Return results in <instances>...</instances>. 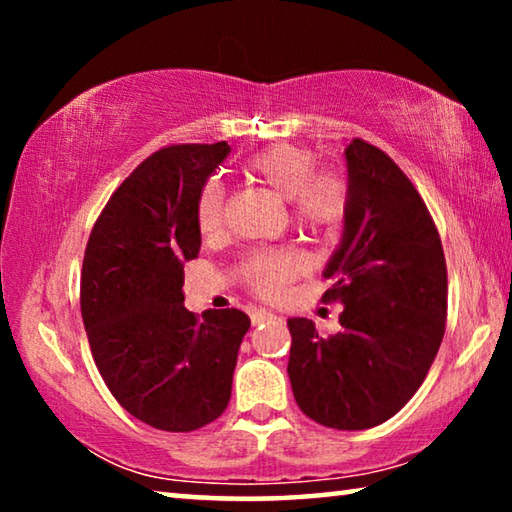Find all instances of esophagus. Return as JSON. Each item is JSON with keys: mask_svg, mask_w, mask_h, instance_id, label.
I'll return each mask as SVG.
<instances>
[{"mask_svg": "<svg viewBox=\"0 0 512 512\" xmlns=\"http://www.w3.org/2000/svg\"><path fill=\"white\" fill-rule=\"evenodd\" d=\"M275 318L273 311H266V309H255L253 314H250V320H253V325H259V323H266V320Z\"/></svg>", "mask_w": 512, "mask_h": 512, "instance_id": "obj_1", "label": "esophagus"}]
</instances>
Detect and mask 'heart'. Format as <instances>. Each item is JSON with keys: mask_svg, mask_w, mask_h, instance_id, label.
Instances as JSON below:
<instances>
[{"mask_svg": "<svg viewBox=\"0 0 512 512\" xmlns=\"http://www.w3.org/2000/svg\"><path fill=\"white\" fill-rule=\"evenodd\" d=\"M246 176L268 192L287 198L293 221L311 232L339 230L350 210V185L339 171L316 169L314 153L300 146L280 144L255 153L246 164ZM225 189L210 180L198 196L196 219L203 235H216L223 225ZM246 277L259 293L275 296L284 284L307 271L298 250H262L246 259Z\"/></svg>", "mask_w": 512, "mask_h": 512, "instance_id": "obj_1", "label": "heart"}]
</instances>
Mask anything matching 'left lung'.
I'll return each mask as SVG.
<instances>
[{
	"label": "left lung",
	"instance_id": "obj_1",
	"mask_svg": "<svg viewBox=\"0 0 512 512\" xmlns=\"http://www.w3.org/2000/svg\"><path fill=\"white\" fill-rule=\"evenodd\" d=\"M350 210L323 275L341 332L289 318V379L300 411L323 427L370 429L418 391L447 318V266L427 205L404 171L363 140L345 149Z\"/></svg>",
	"mask_w": 512,
	"mask_h": 512
}]
</instances>
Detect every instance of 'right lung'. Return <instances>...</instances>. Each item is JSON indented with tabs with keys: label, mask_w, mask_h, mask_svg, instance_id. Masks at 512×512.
Segmentation results:
<instances>
[{
	"label": "right lung",
	"mask_w": 512,
	"mask_h": 512,
	"mask_svg": "<svg viewBox=\"0 0 512 512\" xmlns=\"http://www.w3.org/2000/svg\"><path fill=\"white\" fill-rule=\"evenodd\" d=\"M230 146L178 144L146 158L94 223L81 273L90 350L115 400L149 427L194 431L230 402L250 327L239 309H185L183 266L198 257L201 189Z\"/></svg>",
	"instance_id": "1"
}]
</instances>
